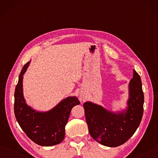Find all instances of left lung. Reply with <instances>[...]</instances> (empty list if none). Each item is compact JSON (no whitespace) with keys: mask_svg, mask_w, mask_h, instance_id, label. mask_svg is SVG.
Instances as JSON below:
<instances>
[{"mask_svg":"<svg viewBox=\"0 0 158 158\" xmlns=\"http://www.w3.org/2000/svg\"><path fill=\"white\" fill-rule=\"evenodd\" d=\"M126 112L114 114L90 102L83 104L91 137L109 147L125 143L137 130L143 117L144 93L139 75L133 70L130 83V98Z\"/></svg>","mask_w":158,"mask_h":158,"instance_id":"left-lung-1","label":"left lung"}]
</instances>
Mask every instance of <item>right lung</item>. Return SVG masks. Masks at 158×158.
<instances>
[{
  "instance_id": "1",
  "label": "right lung",
  "mask_w": 158,
  "mask_h": 158,
  "mask_svg": "<svg viewBox=\"0 0 158 158\" xmlns=\"http://www.w3.org/2000/svg\"><path fill=\"white\" fill-rule=\"evenodd\" d=\"M30 64L23 67L14 93V113L16 120L27 137L37 144L50 147L61 143L72 109L80 104L75 97H68L52 110L38 113L27 106L23 94V75Z\"/></svg>"
}]
</instances>
